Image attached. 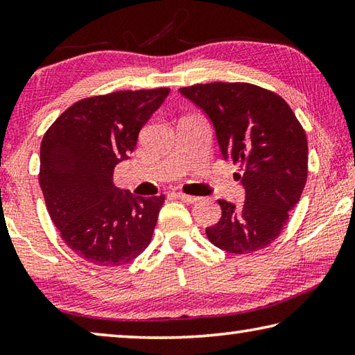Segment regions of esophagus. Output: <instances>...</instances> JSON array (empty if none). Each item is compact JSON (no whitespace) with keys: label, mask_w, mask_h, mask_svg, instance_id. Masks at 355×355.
Here are the masks:
<instances>
[{"label":"esophagus","mask_w":355,"mask_h":355,"mask_svg":"<svg viewBox=\"0 0 355 355\" xmlns=\"http://www.w3.org/2000/svg\"><path fill=\"white\" fill-rule=\"evenodd\" d=\"M180 200H183L184 203H196V202H199V197H196V196H188V194H183V192H177L175 194Z\"/></svg>","instance_id":"esophagus-1"}]
</instances>
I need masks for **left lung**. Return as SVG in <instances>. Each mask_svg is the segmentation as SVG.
Here are the masks:
<instances>
[{
	"instance_id": "left-lung-1",
	"label": "left lung",
	"mask_w": 355,
	"mask_h": 355,
	"mask_svg": "<svg viewBox=\"0 0 355 355\" xmlns=\"http://www.w3.org/2000/svg\"><path fill=\"white\" fill-rule=\"evenodd\" d=\"M213 123L222 159L241 166L243 205L218 200L222 216L207 236L228 254H252L280 235L307 182L309 146L291 107L249 83L180 89Z\"/></svg>"
}]
</instances>
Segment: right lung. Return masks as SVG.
Returning a JSON list of instances; mask_svg holds the SVG:
<instances>
[{
	"mask_svg": "<svg viewBox=\"0 0 355 355\" xmlns=\"http://www.w3.org/2000/svg\"><path fill=\"white\" fill-rule=\"evenodd\" d=\"M171 89L119 91L76 101L42 139L39 183L64 243L98 266H120L146 250L164 196L136 197L112 183L139 131Z\"/></svg>",
	"mask_w": 355,
	"mask_h": 355,
	"instance_id": "right-lung-1",
	"label": "right lung"
}]
</instances>
